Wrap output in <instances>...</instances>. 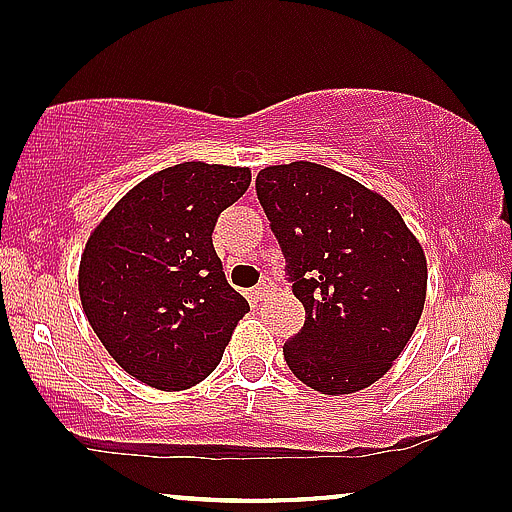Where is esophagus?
Returning a JSON list of instances; mask_svg holds the SVG:
<instances>
[{
	"label": "esophagus",
	"instance_id": "esophagus-1",
	"mask_svg": "<svg viewBox=\"0 0 512 512\" xmlns=\"http://www.w3.org/2000/svg\"><path fill=\"white\" fill-rule=\"evenodd\" d=\"M273 290H276V285H273V280H271V278H263L261 283H258L256 288L251 290V295H254V300H263V298H268V295H271Z\"/></svg>",
	"mask_w": 512,
	"mask_h": 512
}]
</instances>
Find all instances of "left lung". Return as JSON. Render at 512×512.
Instances as JSON below:
<instances>
[{
    "mask_svg": "<svg viewBox=\"0 0 512 512\" xmlns=\"http://www.w3.org/2000/svg\"><path fill=\"white\" fill-rule=\"evenodd\" d=\"M256 195L305 305V324L283 346L290 371L324 395L368 388L420 322V241L386 197L310 161L263 168Z\"/></svg>",
    "mask_w": 512,
    "mask_h": 512,
    "instance_id": "left-lung-1",
    "label": "left lung"
}]
</instances>
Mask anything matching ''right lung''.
I'll list each match as a JSON object with an SVG mask.
<instances>
[{
  "instance_id": "obj_1",
  "label": "right lung",
  "mask_w": 512,
  "mask_h": 512,
  "mask_svg": "<svg viewBox=\"0 0 512 512\" xmlns=\"http://www.w3.org/2000/svg\"><path fill=\"white\" fill-rule=\"evenodd\" d=\"M251 170L178 163L131 188L87 239L80 300L114 361L158 390L205 381L249 302L227 283L212 232Z\"/></svg>"
}]
</instances>
